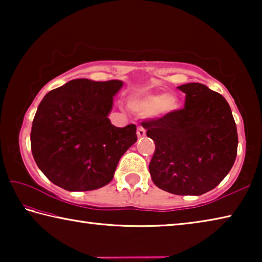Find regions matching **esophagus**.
Masks as SVG:
<instances>
[{"label":"esophagus","instance_id":"obj_1","mask_svg":"<svg viewBox=\"0 0 262 262\" xmlns=\"http://www.w3.org/2000/svg\"><path fill=\"white\" fill-rule=\"evenodd\" d=\"M136 134H137V136H139V137H143L145 135V129L142 126H139V127H137Z\"/></svg>","mask_w":262,"mask_h":262}]
</instances>
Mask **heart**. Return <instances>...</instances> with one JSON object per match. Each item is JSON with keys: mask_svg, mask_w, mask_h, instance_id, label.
Here are the masks:
<instances>
[{"mask_svg": "<svg viewBox=\"0 0 262 262\" xmlns=\"http://www.w3.org/2000/svg\"><path fill=\"white\" fill-rule=\"evenodd\" d=\"M129 107L141 115H164L178 107V99L173 95H143L130 100Z\"/></svg>", "mask_w": 262, "mask_h": 262, "instance_id": "b5f03b06", "label": "heart"}]
</instances>
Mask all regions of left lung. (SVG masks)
I'll return each mask as SVG.
<instances>
[{
    "instance_id": "1",
    "label": "left lung",
    "mask_w": 262,
    "mask_h": 262,
    "mask_svg": "<svg viewBox=\"0 0 262 262\" xmlns=\"http://www.w3.org/2000/svg\"><path fill=\"white\" fill-rule=\"evenodd\" d=\"M184 108L142 121L156 145L149 172L154 184L177 195H202L231 170L237 156V127L228 101L205 84L178 86Z\"/></svg>"
}]
</instances>
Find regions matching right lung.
<instances>
[{"instance_id": "obj_1", "label": "right lung", "mask_w": 262, "mask_h": 262, "mask_svg": "<svg viewBox=\"0 0 262 262\" xmlns=\"http://www.w3.org/2000/svg\"><path fill=\"white\" fill-rule=\"evenodd\" d=\"M122 84L73 79L43 97L32 122L31 150L53 184L85 192L113 179L119 159L137 141L134 123L115 127L107 118Z\"/></svg>"}]
</instances>
